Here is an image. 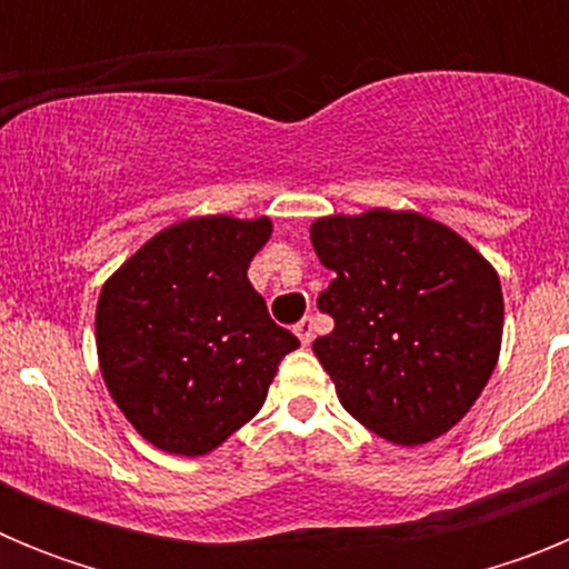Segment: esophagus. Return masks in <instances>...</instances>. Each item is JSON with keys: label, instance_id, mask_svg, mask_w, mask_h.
Returning <instances> with one entry per match:
<instances>
[{"label": "esophagus", "instance_id": "obj_1", "mask_svg": "<svg viewBox=\"0 0 569 569\" xmlns=\"http://www.w3.org/2000/svg\"><path fill=\"white\" fill-rule=\"evenodd\" d=\"M293 333L299 336L301 345L308 347L310 341H313V319H310V316H305V319H301L299 325H296V328H293Z\"/></svg>", "mask_w": 569, "mask_h": 569}]
</instances>
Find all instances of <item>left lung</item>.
Returning a JSON list of instances; mask_svg holds the SVG:
<instances>
[{
  "instance_id": "1",
  "label": "left lung",
  "mask_w": 569,
  "mask_h": 569,
  "mask_svg": "<svg viewBox=\"0 0 569 569\" xmlns=\"http://www.w3.org/2000/svg\"><path fill=\"white\" fill-rule=\"evenodd\" d=\"M310 241L336 273L316 299L336 328L313 353L345 410L393 445L439 439L499 361L505 299L490 261L413 210L325 216Z\"/></svg>"
}]
</instances>
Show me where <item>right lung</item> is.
Here are the masks:
<instances>
[{
  "label": "right lung",
  "instance_id": "obj_1",
  "mask_svg": "<svg viewBox=\"0 0 569 569\" xmlns=\"http://www.w3.org/2000/svg\"><path fill=\"white\" fill-rule=\"evenodd\" d=\"M270 233L264 216H196L156 233L104 281L102 379L159 450H216L259 413L279 361L299 347L248 279Z\"/></svg>",
  "mask_w": 569,
  "mask_h": 569
}]
</instances>
